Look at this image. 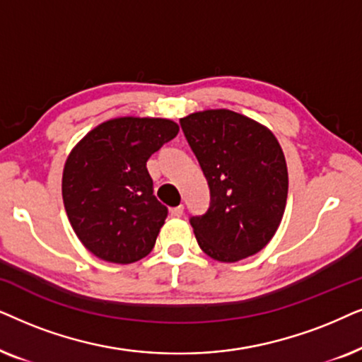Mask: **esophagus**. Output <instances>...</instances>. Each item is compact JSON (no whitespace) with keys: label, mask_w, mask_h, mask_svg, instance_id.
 <instances>
[{"label":"esophagus","mask_w":362,"mask_h":362,"mask_svg":"<svg viewBox=\"0 0 362 362\" xmlns=\"http://www.w3.org/2000/svg\"><path fill=\"white\" fill-rule=\"evenodd\" d=\"M170 215H172V216H175V218H178V216L184 215V205L173 206V209H170Z\"/></svg>","instance_id":"obj_1"}]
</instances>
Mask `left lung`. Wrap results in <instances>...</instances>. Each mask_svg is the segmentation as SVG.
<instances>
[{
  "label": "left lung",
  "instance_id": "obj_1",
  "mask_svg": "<svg viewBox=\"0 0 362 362\" xmlns=\"http://www.w3.org/2000/svg\"><path fill=\"white\" fill-rule=\"evenodd\" d=\"M180 125L210 189L209 210L190 218L199 247L223 263L258 253L286 206L288 168L276 137L228 109L194 112Z\"/></svg>",
  "mask_w": 362,
  "mask_h": 362
}]
</instances>
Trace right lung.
Returning a JSON list of instances; mask_svg holds the SVG:
<instances>
[{
    "label": "right lung",
    "instance_id": "right-lung-1",
    "mask_svg": "<svg viewBox=\"0 0 362 362\" xmlns=\"http://www.w3.org/2000/svg\"><path fill=\"white\" fill-rule=\"evenodd\" d=\"M177 134L170 119L117 117L71 151L62 200L77 238L98 258L129 264L152 252L168 210L153 195L147 160Z\"/></svg>",
    "mask_w": 362,
    "mask_h": 362
}]
</instances>
